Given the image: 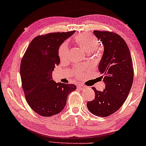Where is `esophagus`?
Masks as SVG:
<instances>
[{
	"label": "esophagus",
	"mask_w": 146,
	"mask_h": 146,
	"mask_svg": "<svg viewBox=\"0 0 146 146\" xmlns=\"http://www.w3.org/2000/svg\"><path fill=\"white\" fill-rule=\"evenodd\" d=\"M78 89H80V90H83L84 89H85L86 87L83 85H78Z\"/></svg>",
	"instance_id": "34e87169"
}]
</instances>
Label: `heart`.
Returning <instances> with one entry per match:
<instances>
[{"mask_svg": "<svg viewBox=\"0 0 146 146\" xmlns=\"http://www.w3.org/2000/svg\"><path fill=\"white\" fill-rule=\"evenodd\" d=\"M75 41L86 53H91L99 46V41L93 35L87 33H82L75 37ZM69 46L67 42H64L59 47L58 55L61 60H65L67 58ZM84 68H79L76 70L77 74L80 75Z\"/></svg>", "mask_w": 146, "mask_h": 146, "instance_id": "heart-1", "label": "heart"}]
</instances>
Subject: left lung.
<instances>
[{
    "label": "left lung",
    "instance_id": "8db88e82",
    "mask_svg": "<svg viewBox=\"0 0 146 146\" xmlns=\"http://www.w3.org/2000/svg\"><path fill=\"white\" fill-rule=\"evenodd\" d=\"M94 34L104 46L98 70L106 87L103 91L92 87L95 98L87 106L94 115L106 117L118 111L127 99L133 82V61L127 44L118 34L98 30Z\"/></svg>",
    "mask_w": 146,
    "mask_h": 146
}]
</instances>
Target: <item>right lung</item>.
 Returning <instances> with one entry per match:
<instances>
[{
    "mask_svg": "<svg viewBox=\"0 0 146 146\" xmlns=\"http://www.w3.org/2000/svg\"><path fill=\"white\" fill-rule=\"evenodd\" d=\"M74 32L50 33L35 37L21 60L20 74L26 100L42 116L60 113L68 94L76 89L75 85L56 83L52 79L54 68L60 63L59 46Z\"/></svg>",
    "mask_w": 146,
    "mask_h": 146,
    "instance_id": "right-lung-1",
    "label": "right lung"
}]
</instances>
